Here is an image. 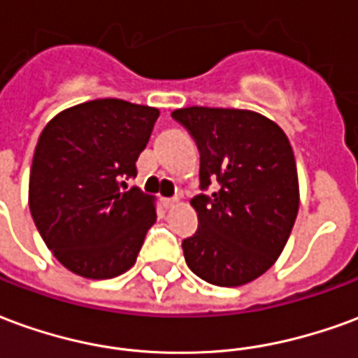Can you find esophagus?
Masks as SVG:
<instances>
[{
  "label": "esophagus",
  "mask_w": 358,
  "mask_h": 358,
  "mask_svg": "<svg viewBox=\"0 0 358 358\" xmlns=\"http://www.w3.org/2000/svg\"><path fill=\"white\" fill-rule=\"evenodd\" d=\"M161 203H163L164 209H171V207H174V205L178 203V197H163Z\"/></svg>",
  "instance_id": "esophagus-1"
}]
</instances>
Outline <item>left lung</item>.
<instances>
[{"label": "left lung", "instance_id": "obj_1", "mask_svg": "<svg viewBox=\"0 0 358 358\" xmlns=\"http://www.w3.org/2000/svg\"><path fill=\"white\" fill-rule=\"evenodd\" d=\"M172 118L197 143L201 189L218 182L192 199L199 228L182 241L187 266L213 285L253 282L276 263L299 210L289 140L253 110L186 107Z\"/></svg>", "mask_w": 358, "mask_h": 358}]
</instances>
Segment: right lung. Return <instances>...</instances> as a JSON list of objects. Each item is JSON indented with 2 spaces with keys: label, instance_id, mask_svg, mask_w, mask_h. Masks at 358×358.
Instances as JSON below:
<instances>
[{
  "label": "right lung",
  "instance_id": "right-lung-1",
  "mask_svg": "<svg viewBox=\"0 0 358 358\" xmlns=\"http://www.w3.org/2000/svg\"><path fill=\"white\" fill-rule=\"evenodd\" d=\"M159 109L94 99L53 117L36 145L28 205L59 263L92 280L134 266L157 218L155 199L130 187Z\"/></svg>",
  "mask_w": 358,
  "mask_h": 358
}]
</instances>
